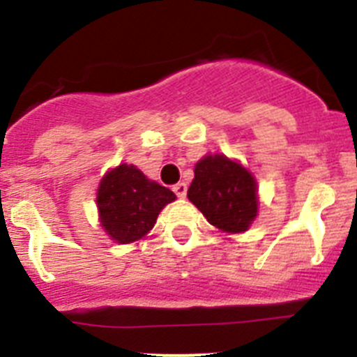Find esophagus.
Returning <instances> with one entry per match:
<instances>
[{
	"mask_svg": "<svg viewBox=\"0 0 357 357\" xmlns=\"http://www.w3.org/2000/svg\"><path fill=\"white\" fill-rule=\"evenodd\" d=\"M173 191H175V195L178 198H185V195H188V184L185 182H178V184L173 185Z\"/></svg>",
	"mask_w": 357,
	"mask_h": 357,
	"instance_id": "esophagus-1",
	"label": "esophagus"
}]
</instances>
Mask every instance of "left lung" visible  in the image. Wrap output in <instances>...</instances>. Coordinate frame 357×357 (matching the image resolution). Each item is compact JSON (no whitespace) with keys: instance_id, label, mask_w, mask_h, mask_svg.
<instances>
[{"instance_id":"1","label":"left lung","mask_w":357,"mask_h":357,"mask_svg":"<svg viewBox=\"0 0 357 357\" xmlns=\"http://www.w3.org/2000/svg\"><path fill=\"white\" fill-rule=\"evenodd\" d=\"M188 198L211 225L230 234L245 232L257 216L254 175L220 153L198 160Z\"/></svg>"}]
</instances>
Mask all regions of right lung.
Returning <instances> with one entry per match:
<instances>
[{
    "label": "right lung",
    "instance_id": "right-lung-1",
    "mask_svg": "<svg viewBox=\"0 0 357 357\" xmlns=\"http://www.w3.org/2000/svg\"><path fill=\"white\" fill-rule=\"evenodd\" d=\"M175 193L144 176L132 164H119L100 182L96 195L100 222L116 243H132L153 229Z\"/></svg>",
    "mask_w": 357,
    "mask_h": 357
}]
</instances>
